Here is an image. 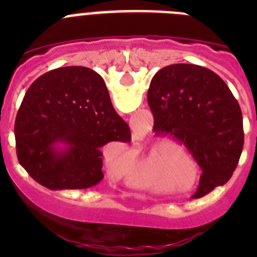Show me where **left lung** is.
Wrapping results in <instances>:
<instances>
[{
    "label": "left lung",
    "instance_id": "obj_1",
    "mask_svg": "<svg viewBox=\"0 0 257 257\" xmlns=\"http://www.w3.org/2000/svg\"><path fill=\"white\" fill-rule=\"evenodd\" d=\"M148 104L157 136L177 137L203 169L192 199L231 179L243 152V114L217 74L191 64L165 66L151 81Z\"/></svg>",
    "mask_w": 257,
    "mask_h": 257
}]
</instances>
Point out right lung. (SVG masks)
I'll return each instance as SVG.
<instances>
[{
	"label": "right lung",
	"mask_w": 257,
	"mask_h": 257,
	"mask_svg": "<svg viewBox=\"0 0 257 257\" xmlns=\"http://www.w3.org/2000/svg\"><path fill=\"white\" fill-rule=\"evenodd\" d=\"M14 135L20 164L52 191L94 187L104 177L101 147L131 141L102 77L85 66L38 77L18 109Z\"/></svg>",
	"instance_id": "obj_1"
}]
</instances>
